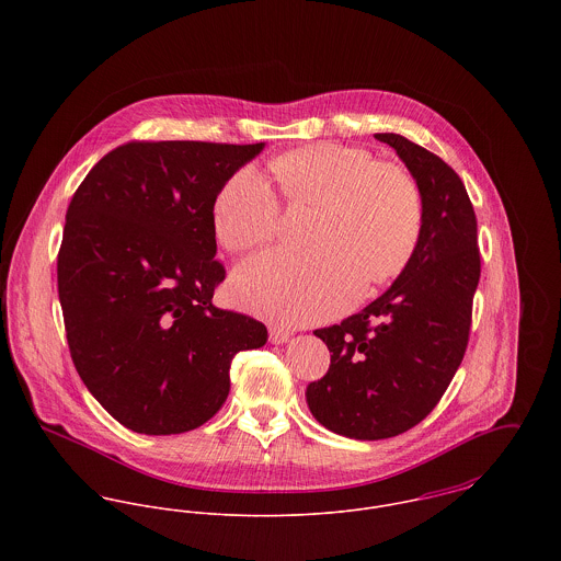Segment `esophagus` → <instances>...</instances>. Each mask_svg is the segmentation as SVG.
I'll list each match as a JSON object with an SVG mask.
<instances>
[{"label":"esophagus","mask_w":561,"mask_h":561,"mask_svg":"<svg viewBox=\"0 0 561 561\" xmlns=\"http://www.w3.org/2000/svg\"><path fill=\"white\" fill-rule=\"evenodd\" d=\"M289 339H291V332H289V330H283V328H278V325H272V328H270V343L283 345V343H287Z\"/></svg>","instance_id":"esophagus-1"}]
</instances>
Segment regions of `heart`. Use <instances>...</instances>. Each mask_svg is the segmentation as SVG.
<instances>
[{
	"label": "heart",
	"instance_id": "obj_1",
	"mask_svg": "<svg viewBox=\"0 0 561 561\" xmlns=\"http://www.w3.org/2000/svg\"><path fill=\"white\" fill-rule=\"evenodd\" d=\"M272 170L291 205L318 207L307 233L311 250H267L241 261L229 283L241 309L285 325L325 320L405 267L423 220L421 190L405 168L360 149L316 145L280 156ZM211 218L225 248L248 250L276 236L280 207L272 185L245 165L216 196Z\"/></svg>",
	"mask_w": 561,
	"mask_h": 561
}]
</instances>
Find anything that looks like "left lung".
Segmentation results:
<instances>
[{"label":"left lung","mask_w":561,"mask_h":561,"mask_svg":"<svg viewBox=\"0 0 561 561\" xmlns=\"http://www.w3.org/2000/svg\"><path fill=\"white\" fill-rule=\"evenodd\" d=\"M376 140L396 149L421 190V233L380 298L313 332L330 369L307 389L321 425L356 440L398 436L434 410L465 358L480 283L478 220L460 176L400 134Z\"/></svg>","instance_id":"obj_1"}]
</instances>
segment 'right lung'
I'll return each instance as SVG.
<instances>
[{
    "label": "right lung",
    "instance_id": "obj_1",
    "mask_svg": "<svg viewBox=\"0 0 561 561\" xmlns=\"http://www.w3.org/2000/svg\"><path fill=\"white\" fill-rule=\"evenodd\" d=\"M265 149L194 140L129 142L81 181L58 252V296L85 389L118 423L190 432L231 389V360L267 328L222 311L214 203Z\"/></svg>",
    "mask_w": 561,
    "mask_h": 561
}]
</instances>
